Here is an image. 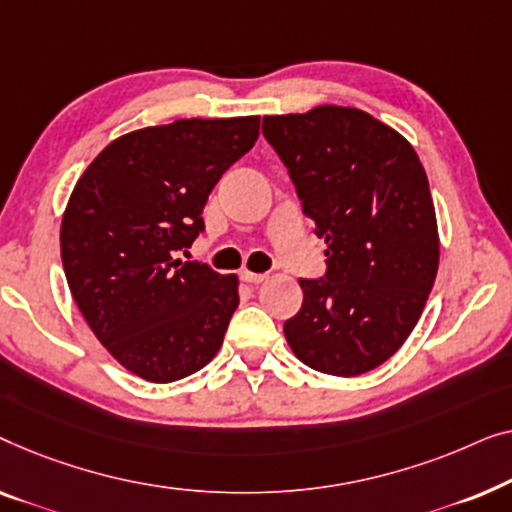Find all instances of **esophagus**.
Segmentation results:
<instances>
[{
    "instance_id": "34e87169",
    "label": "esophagus",
    "mask_w": 512,
    "mask_h": 512,
    "mask_svg": "<svg viewBox=\"0 0 512 512\" xmlns=\"http://www.w3.org/2000/svg\"><path fill=\"white\" fill-rule=\"evenodd\" d=\"M241 278L246 280V283H253V285H257V283H262V280H266V273H253V271H243V273H241Z\"/></svg>"
}]
</instances>
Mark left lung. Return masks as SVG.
Here are the masks:
<instances>
[{"label":"left lung","instance_id":"1","mask_svg":"<svg viewBox=\"0 0 512 512\" xmlns=\"http://www.w3.org/2000/svg\"><path fill=\"white\" fill-rule=\"evenodd\" d=\"M262 134L327 243V273L301 278L285 322L294 355L329 376H362L417 325L438 271V227L420 157L399 132L350 106L266 115Z\"/></svg>","mask_w":512,"mask_h":512}]
</instances>
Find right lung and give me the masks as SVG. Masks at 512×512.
<instances>
[{"label": "right lung", "instance_id": "obj_1", "mask_svg": "<svg viewBox=\"0 0 512 512\" xmlns=\"http://www.w3.org/2000/svg\"><path fill=\"white\" fill-rule=\"evenodd\" d=\"M257 136L259 115L136 129L78 178L60 227L64 276L99 343L134 376L174 383L220 350L239 278L176 253L204 232L208 194Z\"/></svg>", "mask_w": 512, "mask_h": 512}]
</instances>
